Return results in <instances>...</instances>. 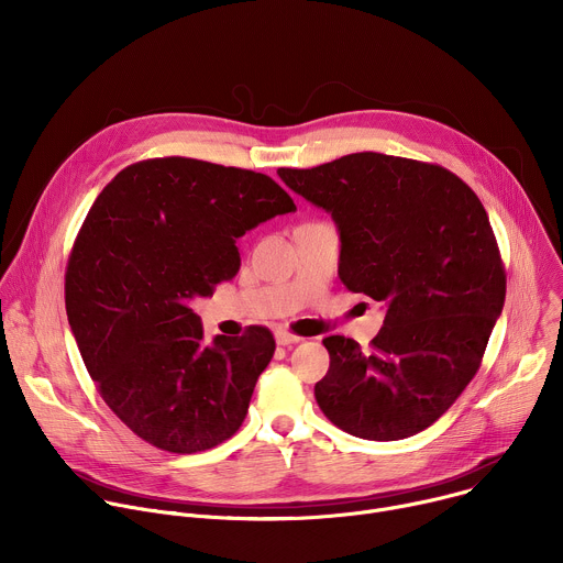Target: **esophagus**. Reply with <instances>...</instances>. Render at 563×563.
<instances>
[{"mask_svg":"<svg viewBox=\"0 0 563 563\" xmlns=\"http://www.w3.org/2000/svg\"><path fill=\"white\" fill-rule=\"evenodd\" d=\"M298 341H302V339L296 336V334H291L289 330H285V328H278V330H276V343H278V345L287 347V345H294V343H298Z\"/></svg>","mask_w":563,"mask_h":563,"instance_id":"1","label":"esophagus"}]
</instances>
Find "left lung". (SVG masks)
<instances>
[{
	"label": "left lung",
	"mask_w": 563,
	"mask_h": 563,
	"mask_svg": "<svg viewBox=\"0 0 563 563\" xmlns=\"http://www.w3.org/2000/svg\"><path fill=\"white\" fill-rule=\"evenodd\" d=\"M278 176L339 224L343 285L387 305L367 352L323 339L318 408L352 437L419 434L474 378L504 309L506 269L484 205L439 165L374 151Z\"/></svg>",
	"instance_id": "1"
}]
</instances>
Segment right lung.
Listing matches in <instances>:
<instances>
[{
	"label": "right lung",
	"mask_w": 563,
	"mask_h": 563,
	"mask_svg": "<svg viewBox=\"0 0 563 563\" xmlns=\"http://www.w3.org/2000/svg\"><path fill=\"white\" fill-rule=\"evenodd\" d=\"M289 211L269 176L180 155L129 165L89 209L64 276L68 325L104 404L142 441L194 454L243 426L274 334L252 325L207 345L189 300L235 276V238Z\"/></svg>",
	"instance_id": "right-lung-1"
}]
</instances>
